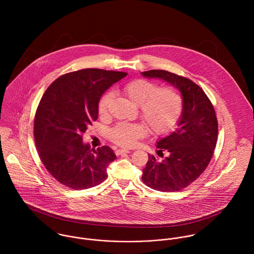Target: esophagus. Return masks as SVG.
Returning a JSON list of instances; mask_svg holds the SVG:
<instances>
[{
	"label": "esophagus",
	"mask_w": 254,
	"mask_h": 254,
	"mask_svg": "<svg viewBox=\"0 0 254 254\" xmlns=\"http://www.w3.org/2000/svg\"><path fill=\"white\" fill-rule=\"evenodd\" d=\"M130 150L126 148H119L116 150V154H122V153H129Z\"/></svg>",
	"instance_id": "1"
}]
</instances>
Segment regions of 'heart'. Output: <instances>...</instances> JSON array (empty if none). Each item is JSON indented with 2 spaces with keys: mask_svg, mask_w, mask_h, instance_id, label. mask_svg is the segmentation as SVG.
<instances>
[{
  "mask_svg": "<svg viewBox=\"0 0 254 254\" xmlns=\"http://www.w3.org/2000/svg\"><path fill=\"white\" fill-rule=\"evenodd\" d=\"M122 94L134 106H139V114L154 134H163L172 129L181 114L183 101L180 93L170 86L160 87L144 79H136L122 87ZM111 94L106 93L98 105L99 113H109ZM146 133L145 126L138 123H121L110 133L111 140L121 146L136 145Z\"/></svg>",
  "mask_w": 254,
  "mask_h": 254,
  "instance_id": "obj_1",
  "label": "heart"
}]
</instances>
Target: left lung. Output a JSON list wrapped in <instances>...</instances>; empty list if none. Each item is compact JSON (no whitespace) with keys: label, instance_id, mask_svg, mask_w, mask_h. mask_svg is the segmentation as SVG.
<instances>
[{"label":"left lung","instance_id":"8db88e82","mask_svg":"<svg viewBox=\"0 0 254 254\" xmlns=\"http://www.w3.org/2000/svg\"><path fill=\"white\" fill-rule=\"evenodd\" d=\"M142 75L164 80L179 90L183 99L178 126L157 142L161 159L148 154L142 180L156 190H181L199 177L212 158L218 135L215 110L203 90L186 77L156 69Z\"/></svg>","mask_w":254,"mask_h":254}]
</instances>
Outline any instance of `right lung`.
<instances>
[{
	"label": "right lung",
	"instance_id": "add662e5",
	"mask_svg": "<svg viewBox=\"0 0 254 254\" xmlns=\"http://www.w3.org/2000/svg\"><path fill=\"white\" fill-rule=\"evenodd\" d=\"M126 72L87 68L55 80L43 95L34 120L39 156L50 174L73 190L95 187L108 177L116 155L104 145L84 144L82 134L98 119V105L111 85Z\"/></svg>",
	"mask_w": 254,
	"mask_h": 254
}]
</instances>
